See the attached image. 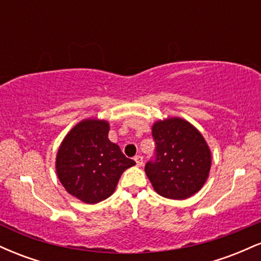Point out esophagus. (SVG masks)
I'll use <instances>...</instances> for the list:
<instances>
[{"instance_id":"obj_1","label":"esophagus","mask_w":261,"mask_h":261,"mask_svg":"<svg viewBox=\"0 0 261 261\" xmlns=\"http://www.w3.org/2000/svg\"><path fill=\"white\" fill-rule=\"evenodd\" d=\"M135 162H136L137 166L141 167L143 164V157H142V155H140V154L136 155V157H135Z\"/></svg>"}]
</instances>
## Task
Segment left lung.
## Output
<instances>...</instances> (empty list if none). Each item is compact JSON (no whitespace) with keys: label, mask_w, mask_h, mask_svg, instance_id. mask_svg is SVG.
<instances>
[{"label":"left lung","mask_w":261,"mask_h":261,"mask_svg":"<svg viewBox=\"0 0 261 261\" xmlns=\"http://www.w3.org/2000/svg\"><path fill=\"white\" fill-rule=\"evenodd\" d=\"M155 160L145 167L161 196L185 200L203 187L211 169V151L203 136L181 118H167L152 125Z\"/></svg>","instance_id":"left-lung-1"}]
</instances>
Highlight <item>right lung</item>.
<instances>
[{
	"instance_id": "obj_1",
	"label": "right lung",
	"mask_w": 261,
	"mask_h": 261,
	"mask_svg": "<svg viewBox=\"0 0 261 261\" xmlns=\"http://www.w3.org/2000/svg\"><path fill=\"white\" fill-rule=\"evenodd\" d=\"M109 122L85 119L65 136L56 155V174L70 195L97 203L115 191L124 170L135 166L108 139Z\"/></svg>"
}]
</instances>
